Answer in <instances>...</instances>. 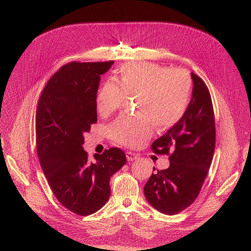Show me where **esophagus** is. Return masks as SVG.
Here are the masks:
<instances>
[{
    "label": "esophagus",
    "mask_w": 251,
    "mask_h": 251,
    "mask_svg": "<svg viewBox=\"0 0 251 251\" xmlns=\"http://www.w3.org/2000/svg\"><path fill=\"white\" fill-rule=\"evenodd\" d=\"M138 154L137 153H134V152H131V151H126V158L128 161H133V160H136L138 159Z\"/></svg>",
    "instance_id": "esophagus-1"
}]
</instances>
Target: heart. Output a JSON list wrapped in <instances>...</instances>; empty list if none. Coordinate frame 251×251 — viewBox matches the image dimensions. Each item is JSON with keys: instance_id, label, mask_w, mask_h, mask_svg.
I'll return each instance as SVG.
<instances>
[{"instance_id": "obj_1", "label": "heart", "mask_w": 251, "mask_h": 251, "mask_svg": "<svg viewBox=\"0 0 251 251\" xmlns=\"http://www.w3.org/2000/svg\"><path fill=\"white\" fill-rule=\"evenodd\" d=\"M117 84L106 82L97 97L100 115L108 116L124 104L126 96H135L139 115H122L108 127L117 143L138 146L152 134V124L157 128L174 126L184 115L191 93V80L181 70L148 62L127 63L116 77Z\"/></svg>"}]
</instances>
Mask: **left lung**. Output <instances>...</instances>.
I'll return each instance as SVG.
<instances>
[{
    "label": "left lung",
    "instance_id": "left-lung-1",
    "mask_svg": "<svg viewBox=\"0 0 251 251\" xmlns=\"http://www.w3.org/2000/svg\"><path fill=\"white\" fill-rule=\"evenodd\" d=\"M192 97L179 123L151 144L157 154H168L170 166L151 174L144 194L154 209L179 214L200 193L215 152V114L205 82L191 72ZM153 170L154 167H153Z\"/></svg>",
    "mask_w": 251,
    "mask_h": 251
}]
</instances>
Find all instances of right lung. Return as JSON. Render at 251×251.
<instances>
[{"label": "right lung", "instance_id": "1", "mask_svg": "<svg viewBox=\"0 0 251 251\" xmlns=\"http://www.w3.org/2000/svg\"><path fill=\"white\" fill-rule=\"evenodd\" d=\"M113 61L72 62L45 85L36 108V150L42 171L59 202L76 215L100 210L110 197V178L126 162L119 148L89 159L84 134L98 122L100 75Z\"/></svg>", "mask_w": 251, "mask_h": 251}]
</instances>
